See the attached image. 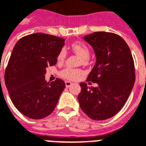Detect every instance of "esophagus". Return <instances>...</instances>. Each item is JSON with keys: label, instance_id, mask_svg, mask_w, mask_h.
Instances as JSON below:
<instances>
[{"label": "esophagus", "instance_id": "1", "mask_svg": "<svg viewBox=\"0 0 146 146\" xmlns=\"http://www.w3.org/2000/svg\"><path fill=\"white\" fill-rule=\"evenodd\" d=\"M72 84V82H70V81H68V80H66V87H69Z\"/></svg>", "mask_w": 146, "mask_h": 146}]
</instances>
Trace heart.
I'll return each mask as SVG.
<instances>
[{
  "mask_svg": "<svg viewBox=\"0 0 146 146\" xmlns=\"http://www.w3.org/2000/svg\"><path fill=\"white\" fill-rule=\"evenodd\" d=\"M72 47L74 53L82 58L83 62L86 63L90 56V51L89 47L87 45H85L84 44L80 43V42L74 43L72 45ZM66 56H67V51H66L65 47H62L59 51L58 56H57V59L59 61H62L66 59ZM82 74V70L79 69V68H64L59 73L60 76L64 78L68 79V80H76Z\"/></svg>",
  "mask_w": 146,
  "mask_h": 146,
  "instance_id": "b5f03b06",
  "label": "heart"
}]
</instances>
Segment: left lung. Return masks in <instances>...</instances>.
Listing matches in <instances>:
<instances>
[{
	"label": "left lung",
	"instance_id": "1",
	"mask_svg": "<svg viewBox=\"0 0 146 146\" xmlns=\"http://www.w3.org/2000/svg\"><path fill=\"white\" fill-rule=\"evenodd\" d=\"M95 51L96 62L87 81L80 84V107L91 119L103 121L115 116L127 102L135 82L132 54L125 40L111 32L97 31L84 37Z\"/></svg>",
	"mask_w": 146,
	"mask_h": 146
}]
</instances>
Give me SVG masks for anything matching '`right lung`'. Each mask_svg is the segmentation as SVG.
<instances>
[{
  "mask_svg": "<svg viewBox=\"0 0 146 146\" xmlns=\"http://www.w3.org/2000/svg\"><path fill=\"white\" fill-rule=\"evenodd\" d=\"M65 39L44 33L20 38L10 56L4 74L6 87L19 111L31 119L53 112L66 84L60 78L45 80L46 68L55 66Z\"/></svg>",
  "mask_w": 146,
  "mask_h": 146,
  "instance_id": "1",
  "label": "right lung"
}]
</instances>
